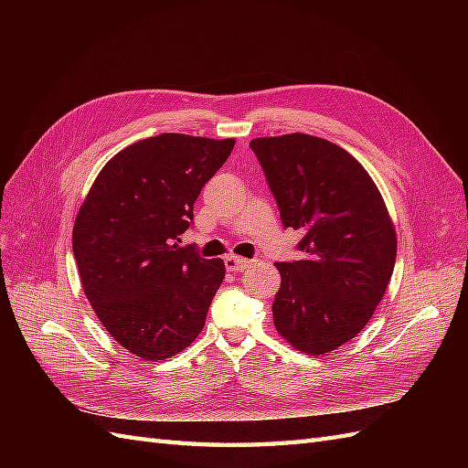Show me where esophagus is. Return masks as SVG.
<instances>
[{"label":"esophagus","mask_w":468,"mask_h":468,"mask_svg":"<svg viewBox=\"0 0 468 468\" xmlns=\"http://www.w3.org/2000/svg\"><path fill=\"white\" fill-rule=\"evenodd\" d=\"M224 263H226V269H229V271H242V269L250 267L253 261L246 260L242 256H234V253H232V256L224 260Z\"/></svg>","instance_id":"esophagus-1"}]
</instances>
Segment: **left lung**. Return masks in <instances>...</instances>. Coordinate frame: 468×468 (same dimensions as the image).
<instances>
[{
    "mask_svg": "<svg viewBox=\"0 0 468 468\" xmlns=\"http://www.w3.org/2000/svg\"><path fill=\"white\" fill-rule=\"evenodd\" d=\"M285 229L301 230L303 260L277 263L273 324L289 346L324 356L375 314L396 260L385 199L349 152L303 133L253 138Z\"/></svg>",
    "mask_w": 468,
    "mask_h": 468,
    "instance_id": "1",
    "label": "left lung"
}]
</instances>
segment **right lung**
Instances as JSON below:
<instances>
[{"label": "right lung", "instance_id": "obj_1", "mask_svg": "<svg viewBox=\"0 0 468 468\" xmlns=\"http://www.w3.org/2000/svg\"><path fill=\"white\" fill-rule=\"evenodd\" d=\"M234 144L176 133L138 140L103 165L78 210L72 248L83 292L136 357H174L203 330L226 267L177 242Z\"/></svg>", "mask_w": 468, "mask_h": 468}]
</instances>
